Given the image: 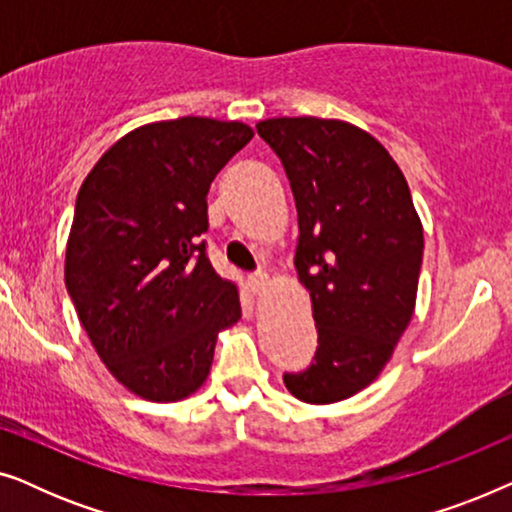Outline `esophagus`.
I'll return each mask as SVG.
<instances>
[{"label": "esophagus", "instance_id": "esophagus-1", "mask_svg": "<svg viewBox=\"0 0 512 512\" xmlns=\"http://www.w3.org/2000/svg\"><path fill=\"white\" fill-rule=\"evenodd\" d=\"M249 284H251V289H254V293H261V291H265V286H268V275H263V272L251 275Z\"/></svg>", "mask_w": 512, "mask_h": 512}]
</instances>
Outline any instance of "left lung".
Listing matches in <instances>:
<instances>
[{"label": "left lung", "instance_id": "left-lung-1", "mask_svg": "<svg viewBox=\"0 0 512 512\" xmlns=\"http://www.w3.org/2000/svg\"><path fill=\"white\" fill-rule=\"evenodd\" d=\"M298 209L296 270L319 333L314 363L286 373L298 401L328 405L377 380L415 312L424 228L401 167L338 118H268Z\"/></svg>", "mask_w": 512, "mask_h": 512}]
</instances>
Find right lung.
<instances>
[{"mask_svg": "<svg viewBox=\"0 0 512 512\" xmlns=\"http://www.w3.org/2000/svg\"><path fill=\"white\" fill-rule=\"evenodd\" d=\"M240 121L184 116L118 139L81 184L65 284L97 356L139 398L172 403L207 380L240 291L205 254L207 193L249 144Z\"/></svg>", "mask_w": 512, "mask_h": 512, "instance_id": "1", "label": "right lung"}]
</instances>
